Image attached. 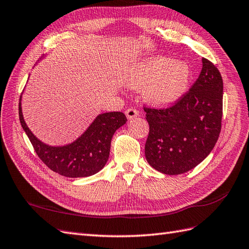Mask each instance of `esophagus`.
I'll use <instances>...</instances> for the list:
<instances>
[{"instance_id": "obj_1", "label": "esophagus", "mask_w": 249, "mask_h": 249, "mask_svg": "<svg viewBox=\"0 0 249 249\" xmlns=\"http://www.w3.org/2000/svg\"><path fill=\"white\" fill-rule=\"evenodd\" d=\"M125 114H126L127 119L131 120V119H134V118H137V117H138V115H139V110H137L136 108H132V107H131V108L126 109Z\"/></svg>"}]
</instances>
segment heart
<instances>
[{
  "label": "heart",
  "mask_w": 249,
  "mask_h": 249,
  "mask_svg": "<svg viewBox=\"0 0 249 249\" xmlns=\"http://www.w3.org/2000/svg\"><path fill=\"white\" fill-rule=\"evenodd\" d=\"M190 69L182 61L158 57L137 66L127 75V85L134 89H145V95L157 105H170L186 91Z\"/></svg>",
  "instance_id": "heart-1"
}]
</instances>
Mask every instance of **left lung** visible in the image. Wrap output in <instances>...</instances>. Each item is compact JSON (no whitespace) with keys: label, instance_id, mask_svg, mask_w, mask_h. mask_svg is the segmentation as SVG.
Masks as SVG:
<instances>
[{"label":"left lung","instance_id":"left-lung-1","mask_svg":"<svg viewBox=\"0 0 249 249\" xmlns=\"http://www.w3.org/2000/svg\"><path fill=\"white\" fill-rule=\"evenodd\" d=\"M201 60L198 78L172 106L143 107L149 124L145 158L166 175L182 174L198 165L221 132L223 78L210 60Z\"/></svg>","mask_w":249,"mask_h":249}]
</instances>
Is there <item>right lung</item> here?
<instances>
[{"instance_id":"obj_1","label":"right lung","mask_w":249,"mask_h":249,"mask_svg":"<svg viewBox=\"0 0 249 249\" xmlns=\"http://www.w3.org/2000/svg\"><path fill=\"white\" fill-rule=\"evenodd\" d=\"M19 118L23 129L42 162L52 171L71 178L94 175L105 166L110 153L112 136L127 121L123 112L102 113L76 141L66 146L54 147L39 141L32 134L23 119L21 103Z\"/></svg>"}]
</instances>
